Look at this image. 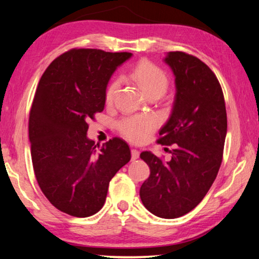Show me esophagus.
Listing matches in <instances>:
<instances>
[{
	"label": "esophagus",
	"mask_w": 259,
	"mask_h": 259,
	"mask_svg": "<svg viewBox=\"0 0 259 259\" xmlns=\"http://www.w3.org/2000/svg\"><path fill=\"white\" fill-rule=\"evenodd\" d=\"M139 157V152L137 151V150H131V160L133 161H135V160H137Z\"/></svg>",
	"instance_id": "1"
}]
</instances>
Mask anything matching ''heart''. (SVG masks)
Instances as JSON below:
<instances>
[{
  "label": "heart",
  "instance_id": "1",
  "mask_svg": "<svg viewBox=\"0 0 259 259\" xmlns=\"http://www.w3.org/2000/svg\"><path fill=\"white\" fill-rule=\"evenodd\" d=\"M134 80L138 83L144 93L147 96L159 95L162 96L168 88V77L164 72L155 65L148 61L139 63L133 71ZM119 87V81H113L107 87L105 99L109 103L113 99V96ZM155 120L152 116L147 115H134L123 117L117 123L120 133L131 142L139 143L146 139L148 134L155 128Z\"/></svg>",
  "mask_w": 259,
  "mask_h": 259
}]
</instances>
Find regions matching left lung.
<instances>
[{
    "label": "left lung",
    "instance_id": "8db88e82",
    "mask_svg": "<svg viewBox=\"0 0 259 259\" xmlns=\"http://www.w3.org/2000/svg\"><path fill=\"white\" fill-rule=\"evenodd\" d=\"M163 61L174 73L176 95L157 142L175 148L166 163L152 152L140 153L151 174L139 195L148 211L172 219L194 209L216 179L227 117L221 84L207 65L181 51L166 52Z\"/></svg>",
    "mask_w": 259,
    "mask_h": 259
}]
</instances>
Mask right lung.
<instances>
[{"instance_id":"obj_1","label":"right lung","mask_w":259,"mask_h":259,"mask_svg":"<svg viewBox=\"0 0 259 259\" xmlns=\"http://www.w3.org/2000/svg\"><path fill=\"white\" fill-rule=\"evenodd\" d=\"M130 52L73 49L56 58L38 82L29 113L33 168L57 209L89 217L103 208L111 179L130 161L124 140L102 147L88 138V121L103 112L113 73Z\"/></svg>"}]
</instances>
